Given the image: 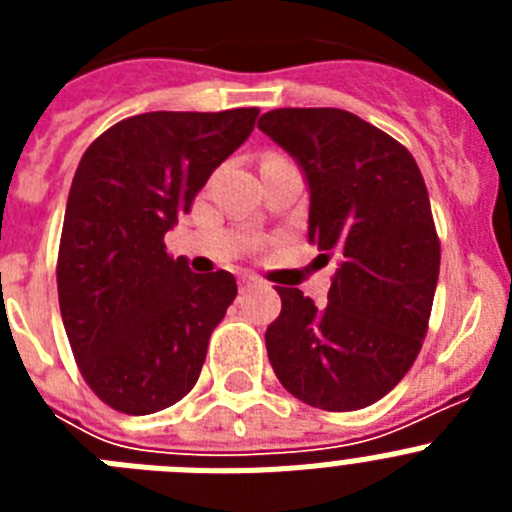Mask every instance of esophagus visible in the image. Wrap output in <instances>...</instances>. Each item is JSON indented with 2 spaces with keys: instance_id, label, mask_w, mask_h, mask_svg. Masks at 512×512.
Listing matches in <instances>:
<instances>
[{
  "instance_id": "obj_1",
  "label": "esophagus",
  "mask_w": 512,
  "mask_h": 512,
  "mask_svg": "<svg viewBox=\"0 0 512 512\" xmlns=\"http://www.w3.org/2000/svg\"><path fill=\"white\" fill-rule=\"evenodd\" d=\"M238 282H241V289H248V287H259V284H264V279H261L259 274H253V271H243L241 277H238Z\"/></svg>"
}]
</instances>
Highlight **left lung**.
Here are the masks:
<instances>
[{"label": "left lung", "mask_w": 512, "mask_h": 512, "mask_svg": "<svg viewBox=\"0 0 512 512\" xmlns=\"http://www.w3.org/2000/svg\"><path fill=\"white\" fill-rule=\"evenodd\" d=\"M259 128L305 171L310 243L338 253L323 307L277 287L271 369L312 408L361 410L410 372L428 333L441 241L423 174L408 148L354 112L284 107Z\"/></svg>", "instance_id": "1"}]
</instances>
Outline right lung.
<instances>
[{
  "mask_svg": "<svg viewBox=\"0 0 512 512\" xmlns=\"http://www.w3.org/2000/svg\"><path fill=\"white\" fill-rule=\"evenodd\" d=\"M256 117V107L146 112L81 156L58 246V305L81 377L117 413L171 408L200 379L238 284L223 269L189 271L164 235Z\"/></svg>",
  "mask_w": 512,
  "mask_h": 512,
  "instance_id": "obj_1",
  "label": "right lung"
}]
</instances>
